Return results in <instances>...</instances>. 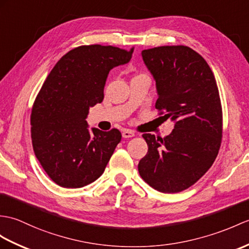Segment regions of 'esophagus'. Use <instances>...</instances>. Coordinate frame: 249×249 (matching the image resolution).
<instances>
[{"label":"esophagus","instance_id":"34e87169","mask_svg":"<svg viewBox=\"0 0 249 249\" xmlns=\"http://www.w3.org/2000/svg\"><path fill=\"white\" fill-rule=\"evenodd\" d=\"M122 136H123V138L128 139V138L135 137L136 134H135V131H132V130H130V129H124L123 132H122Z\"/></svg>","mask_w":249,"mask_h":249}]
</instances>
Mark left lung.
I'll list each match as a JSON object with an SVG mask.
<instances>
[{
	"mask_svg": "<svg viewBox=\"0 0 249 249\" xmlns=\"http://www.w3.org/2000/svg\"><path fill=\"white\" fill-rule=\"evenodd\" d=\"M156 80V109L175 122L164 138L143 134L147 154L138 170L159 192L177 193L203 177L214 162L223 137V111L214 75L207 61L186 45L142 51Z\"/></svg>",
	"mask_w": 249,
	"mask_h": 249,
	"instance_id": "8db88e82",
	"label": "left lung"
}]
</instances>
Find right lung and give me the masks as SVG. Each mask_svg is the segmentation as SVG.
Returning <instances> with one entry per match:
<instances>
[{"label": "right lung", "mask_w": 249, "mask_h": 249, "mask_svg": "<svg viewBox=\"0 0 249 249\" xmlns=\"http://www.w3.org/2000/svg\"><path fill=\"white\" fill-rule=\"evenodd\" d=\"M112 45H80L62 56L34 102L31 134L35 155L46 174L62 188L95 181L110 160L122 135L119 129L92 128L89 108L104 100L109 71L131 58Z\"/></svg>", "instance_id": "add662e5"}]
</instances>
